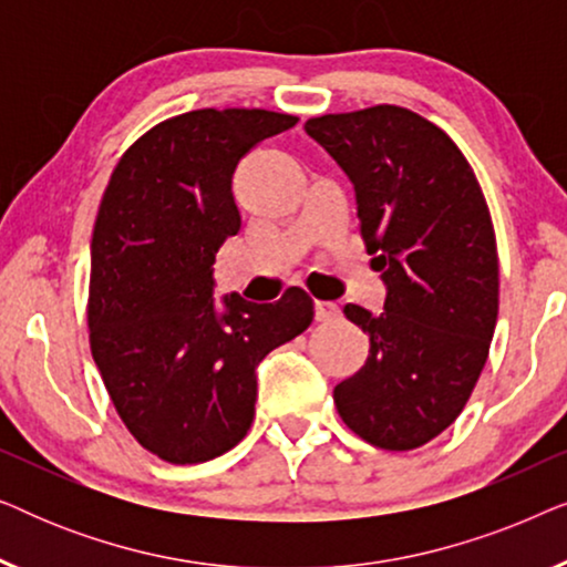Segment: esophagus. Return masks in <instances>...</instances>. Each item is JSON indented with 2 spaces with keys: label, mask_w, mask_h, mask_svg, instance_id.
<instances>
[{
  "label": "esophagus",
  "mask_w": 567,
  "mask_h": 567,
  "mask_svg": "<svg viewBox=\"0 0 567 567\" xmlns=\"http://www.w3.org/2000/svg\"><path fill=\"white\" fill-rule=\"evenodd\" d=\"M315 317H317V322H330V320H336V317H340V307L336 305V301L317 299L315 301Z\"/></svg>",
  "instance_id": "esophagus-1"
}]
</instances>
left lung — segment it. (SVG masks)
Listing matches in <instances>:
<instances>
[{
	"mask_svg": "<svg viewBox=\"0 0 567 567\" xmlns=\"http://www.w3.org/2000/svg\"><path fill=\"white\" fill-rule=\"evenodd\" d=\"M305 131L351 177L361 239L386 286L384 312L343 309L369 336V355L332 400L355 436L410 452L460 417L491 351V208L460 146L408 107L317 115Z\"/></svg>",
	"mask_w": 567,
	"mask_h": 567,
	"instance_id": "8db88e82",
	"label": "left lung"
}]
</instances>
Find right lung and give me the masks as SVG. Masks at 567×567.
Segmentation results:
<instances>
[{
  "instance_id": "right-lung-1",
  "label": "right lung",
  "mask_w": 567,
  "mask_h": 567,
  "mask_svg": "<svg viewBox=\"0 0 567 567\" xmlns=\"http://www.w3.org/2000/svg\"><path fill=\"white\" fill-rule=\"evenodd\" d=\"M299 118L260 107H200L123 152L92 229L90 348L115 413L169 464L221 456L250 431L255 367L312 324L291 286L274 305L237 293L214 305V258L239 231L231 175L262 138Z\"/></svg>"
}]
</instances>
